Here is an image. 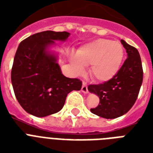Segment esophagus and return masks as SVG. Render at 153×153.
<instances>
[{"label": "esophagus", "instance_id": "1", "mask_svg": "<svg viewBox=\"0 0 153 153\" xmlns=\"http://www.w3.org/2000/svg\"><path fill=\"white\" fill-rule=\"evenodd\" d=\"M82 91L83 93H88V87H87V83H86V82H82Z\"/></svg>", "mask_w": 153, "mask_h": 153}]
</instances>
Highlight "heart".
<instances>
[{"label":"heart","instance_id":"1","mask_svg":"<svg viewBox=\"0 0 153 153\" xmlns=\"http://www.w3.org/2000/svg\"><path fill=\"white\" fill-rule=\"evenodd\" d=\"M124 58L121 43L98 39L85 44L70 57L77 73L83 72L85 66L91 65V74L98 81L111 79L118 72Z\"/></svg>","mask_w":153,"mask_h":153}]
</instances>
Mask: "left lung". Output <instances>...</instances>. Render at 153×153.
I'll use <instances>...</instances> for the list:
<instances>
[{
    "mask_svg": "<svg viewBox=\"0 0 153 153\" xmlns=\"http://www.w3.org/2000/svg\"><path fill=\"white\" fill-rule=\"evenodd\" d=\"M121 42L128 58L118 72L109 81L88 86L89 91L100 100L98 106L91 109V113L106 119L122 116L133 107L143 81L142 63L137 49L123 39Z\"/></svg>",
    "mask_w": 153,
    "mask_h": 153,
    "instance_id": "left-lung-1",
    "label": "left lung"
}]
</instances>
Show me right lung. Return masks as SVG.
<instances>
[{"label":"right lung","instance_id":"1","mask_svg":"<svg viewBox=\"0 0 153 153\" xmlns=\"http://www.w3.org/2000/svg\"><path fill=\"white\" fill-rule=\"evenodd\" d=\"M67 32L45 31L20 42L13 61L11 80L18 102L25 111L43 117L60 111L67 94L80 91L82 81L61 72L55 55L47 48L54 40L64 41Z\"/></svg>","mask_w":153,"mask_h":153}]
</instances>
